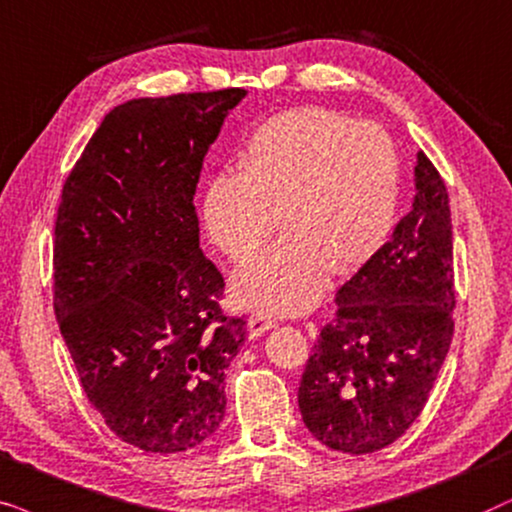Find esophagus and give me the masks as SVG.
Masks as SVG:
<instances>
[{
  "label": "esophagus",
  "instance_id": "34e87169",
  "mask_svg": "<svg viewBox=\"0 0 512 512\" xmlns=\"http://www.w3.org/2000/svg\"><path fill=\"white\" fill-rule=\"evenodd\" d=\"M271 327H276V320L264 316V313H255V316H250L248 320V337L250 339H257L262 337L264 332H269Z\"/></svg>",
  "mask_w": 512,
  "mask_h": 512
}]
</instances>
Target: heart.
<instances>
[{
  "mask_svg": "<svg viewBox=\"0 0 512 512\" xmlns=\"http://www.w3.org/2000/svg\"><path fill=\"white\" fill-rule=\"evenodd\" d=\"M241 173H220L203 192V227L231 262L262 248L278 215L285 238L234 276V299L267 313H302L330 271L356 274L391 236L400 159L374 124L325 107L274 114L252 133Z\"/></svg>",
  "mask_w": 512,
  "mask_h": 512,
  "instance_id": "1",
  "label": "heart"
}]
</instances>
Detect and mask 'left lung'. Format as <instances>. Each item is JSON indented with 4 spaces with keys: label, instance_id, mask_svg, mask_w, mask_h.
Instances as JSON below:
<instances>
[{
    "label": "left lung",
    "instance_id": "1",
    "mask_svg": "<svg viewBox=\"0 0 512 512\" xmlns=\"http://www.w3.org/2000/svg\"><path fill=\"white\" fill-rule=\"evenodd\" d=\"M335 302L306 360L299 412L325 447L372 454L417 421L454 335L449 196L424 152L412 210Z\"/></svg>",
    "mask_w": 512,
    "mask_h": 512
}]
</instances>
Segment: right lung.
Masks as SVG:
<instances>
[{
    "instance_id": "add662e5",
    "label": "right lung",
    "mask_w": 512,
    "mask_h": 512,
    "mask_svg": "<svg viewBox=\"0 0 512 512\" xmlns=\"http://www.w3.org/2000/svg\"><path fill=\"white\" fill-rule=\"evenodd\" d=\"M243 88L114 107L65 180L53 241L60 332L81 388L128 445H201L227 410L245 325L199 245L194 194Z\"/></svg>"
}]
</instances>
